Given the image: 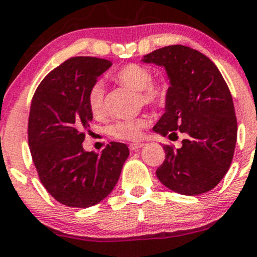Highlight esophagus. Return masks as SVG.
Masks as SVG:
<instances>
[{
    "mask_svg": "<svg viewBox=\"0 0 257 257\" xmlns=\"http://www.w3.org/2000/svg\"><path fill=\"white\" fill-rule=\"evenodd\" d=\"M142 146H144V144H140V142H136V144H131V145H130V150H131V151H139Z\"/></svg>",
    "mask_w": 257,
    "mask_h": 257,
    "instance_id": "34e87169",
    "label": "esophagus"
}]
</instances>
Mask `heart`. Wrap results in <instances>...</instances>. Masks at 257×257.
<instances>
[{"instance_id": "heart-1", "label": "heart", "mask_w": 257, "mask_h": 257, "mask_svg": "<svg viewBox=\"0 0 257 257\" xmlns=\"http://www.w3.org/2000/svg\"><path fill=\"white\" fill-rule=\"evenodd\" d=\"M113 79L122 85L140 91L141 101L145 105L161 107L166 105L169 97V83L166 79L152 80L150 68L137 63H128L113 74ZM88 107L94 117H101L105 111L104 88L100 83L92 84L88 91ZM146 118L135 117L117 120L109 127L111 136L120 140H137L141 130L146 126Z\"/></svg>"}]
</instances>
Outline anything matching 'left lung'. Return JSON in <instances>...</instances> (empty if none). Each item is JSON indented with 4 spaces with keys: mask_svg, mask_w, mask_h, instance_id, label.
<instances>
[{
    "mask_svg": "<svg viewBox=\"0 0 257 257\" xmlns=\"http://www.w3.org/2000/svg\"><path fill=\"white\" fill-rule=\"evenodd\" d=\"M142 62L165 67L171 90L166 111L153 131L186 139L181 148L165 145L166 158L156 174L163 186L183 195L213 189L234 157L237 122L223 75L207 55L186 46H168Z\"/></svg>",
    "mask_w": 257,
    "mask_h": 257,
    "instance_id": "left-lung-1",
    "label": "left lung"
}]
</instances>
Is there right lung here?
Here are the masks:
<instances>
[{"label": "right lung", "mask_w": 257, "mask_h": 257, "mask_svg": "<svg viewBox=\"0 0 257 257\" xmlns=\"http://www.w3.org/2000/svg\"><path fill=\"white\" fill-rule=\"evenodd\" d=\"M110 60L74 57L53 69L37 88L28 118V145L38 177L62 204L88 208L110 194L130 151L110 142L101 153L83 148L92 113L88 91Z\"/></svg>", "instance_id": "right-lung-1"}]
</instances>
